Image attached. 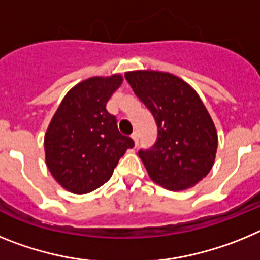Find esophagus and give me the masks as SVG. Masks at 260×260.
Returning <instances> with one entry per match:
<instances>
[{
	"mask_svg": "<svg viewBox=\"0 0 260 260\" xmlns=\"http://www.w3.org/2000/svg\"><path fill=\"white\" fill-rule=\"evenodd\" d=\"M132 139H133V142H134V146L137 147L138 146V141H139V135H138V133H133Z\"/></svg>",
	"mask_w": 260,
	"mask_h": 260,
	"instance_id": "esophagus-1",
	"label": "esophagus"
}]
</instances>
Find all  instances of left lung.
<instances>
[{
    "mask_svg": "<svg viewBox=\"0 0 260 260\" xmlns=\"http://www.w3.org/2000/svg\"><path fill=\"white\" fill-rule=\"evenodd\" d=\"M125 78L157 126L152 148L139 151L151 180L171 191L197 185L210 173L217 151L215 123L197 91L165 71H127Z\"/></svg>",
    "mask_w": 260,
    "mask_h": 260,
    "instance_id": "obj_1",
    "label": "left lung"
}]
</instances>
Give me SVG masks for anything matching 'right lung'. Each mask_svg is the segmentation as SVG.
Here are the masks:
<instances>
[{"label": "right lung", "instance_id": "add662e5", "mask_svg": "<svg viewBox=\"0 0 260 260\" xmlns=\"http://www.w3.org/2000/svg\"><path fill=\"white\" fill-rule=\"evenodd\" d=\"M122 75L91 77L62 99L44 135L45 162L53 178L73 194L104 185L118 160L134 147L117 128L107 103L122 84Z\"/></svg>", "mask_w": 260, "mask_h": 260}]
</instances>
